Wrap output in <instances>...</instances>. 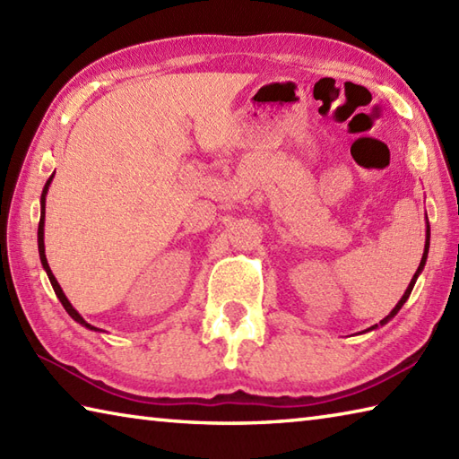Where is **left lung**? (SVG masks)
<instances>
[{
  "mask_svg": "<svg viewBox=\"0 0 459 459\" xmlns=\"http://www.w3.org/2000/svg\"><path fill=\"white\" fill-rule=\"evenodd\" d=\"M428 250H429V222H428V214H426V245H424V255H421V260H420V266H418V271H416V274L411 276V281H410V284H408V289H406V292H403V296L402 299L398 300V304L396 307L392 308V312L388 314V316L385 318H382L380 320V325H374V326H370L368 330H364V332H372V330H376L378 326H384V325H388V322L396 316V314L400 312V308L403 307V304H406V300L410 299V294H411V290H414V284H416V281H418V276L421 274V271H424V266H426V260H428Z\"/></svg>",
  "mask_w": 459,
  "mask_h": 459,
  "instance_id": "obj_1",
  "label": "left lung"
}]
</instances>
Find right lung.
Segmentation results:
<instances>
[{
	"instance_id": "obj_1",
	"label": "right lung",
	"mask_w": 459,
	"mask_h": 459,
	"mask_svg": "<svg viewBox=\"0 0 459 459\" xmlns=\"http://www.w3.org/2000/svg\"><path fill=\"white\" fill-rule=\"evenodd\" d=\"M56 175V173H53ZM53 175L48 178V183H45V186H43V193H41V219H39V227H38V248H39V260H41V266H43V271L48 273V278H49V282H51V286H53V290H56V294H57V299H59V302L63 304V308L67 310V314L71 318H74L77 325H81V326H85L87 330H93V332H105V330H99V328H95V326H91L89 325V322H85V318L81 316V314L71 307V302L67 300V296H65V292L61 290V286H59V282H57V278L53 276V273H51V268H49V264H48V256H45V242H43V235H45V196H48V191H49V185H51V181H53Z\"/></svg>"
}]
</instances>
